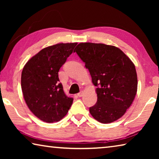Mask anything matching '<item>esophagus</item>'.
Instances as JSON below:
<instances>
[{
	"instance_id": "obj_1",
	"label": "esophagus",
	"mask_w": 159,
	"mask_h": 159,
	"mask_svg": "<svg viewBox=\"0 0 159 159\" xmlns=\"http://www.w3.org/2000/svg\"><path fill=\"white\" fill-rule=\"evenodd\" d=\"M83 95V91H81V92H80L79 93L77 94V96L79 97V98H81Z\"/></svg>"
}]
</instances>
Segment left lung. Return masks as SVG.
<instances>
[{"label": "left lung", "instance_id": "left-lung-1", "mask_svg": "<svg viewBox=\"0 0 159 159\" xmlns=\"http://www.w3.org/2000/svg\"><path fill=\"white\" fill-rule=\"evenodd\" d=\"M75 52L85 62L95 85L98 101L90 107L93 117L109 123L122 117L133 103L138 90L134 64L113 45L80 43Z\"/></svg>", "mask_w": 159, "mask_h": 159}]
</instances>
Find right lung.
I'll return each mask as SVG.
<instances>
[{
	"instance_id": "obj_1",
	"label": "right lung",
	"mask_w": 159,
	"mask_h": 159,
	"mask_svg": "<svg viewBox=\"0 0 159 159\" xmlns=\"http://www.w3.org/2000/svg\"><path fill=\"white\" fill-rule=\"evenodd\" d=\"M76 45L68 43L45 48L24 66L21 77L24 98L31 111L43 121L62 119L73 103L74 99L64 92L58 72Z\"/></svg>"
}]
</instances>
